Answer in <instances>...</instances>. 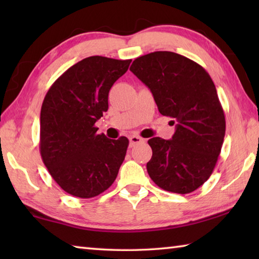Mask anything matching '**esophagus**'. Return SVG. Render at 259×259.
<instances>
[{"label": "esophagus", "mask_w": 259, "mask_h": 259, "mask_svg": "<svg viewBox=\"0 0 259 259\" xmlns=\"http://www.w3.org/2000/svg\"><path fill=\"white\" fill-rule=\"evenodd\" d=\"M129 140H130V146L131 147L135 146V145H138V144H143L144 142H145V140H144L143 138L138 137V136H131Z\"/></svg>", "instance_id": "obj_1"}]
</instances>
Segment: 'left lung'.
Returning <instances> with one entry per match:
<instances>
[{"instance_id":"8db88e82","label":"left lung","mask_w":259,"mask_h":259,"mask_svg":"<svg viewBox=\"0 0 259 259\" xmlns=\"http://www.w3.org/2000/svg\"><path fill=\"white\" fill-rule=\"evenodd\" d=\"M130 71L150 88L162 115L177 123L170 140H148L153 152L148 175L164 191H195L211 176L225 136V115L213 81L201 65L170 51L138 57Z\"/></svg>"}]
</instances>
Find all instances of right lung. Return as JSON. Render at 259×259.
<instances>
[{"mask_svg": "<svg viewBox=\"0 0 259 259\" xmlns=\"http://www.w3.org/2000/svg\"><path fill=\"white\" fill-rule=\"evenodd\" d=\"M131 59L88 57L61 74L41 107L40 153L55 182L73 196L89 199L115 181L129 145L126 137L97 134L108 93Z\"/></svg>", "mask_w": 259, "mask_h": 259, "instance_id": "1", "label": "right lung"}]
</instances>
